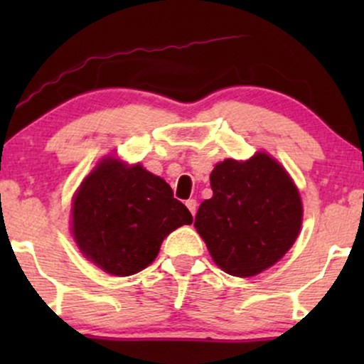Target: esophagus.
<instances>
[{"label":"esophagus","instance_id":"34e87169","mask_svg":"<svg viewBox=\"0 0 364 364\" xmlns=\"http://www.w3.org/2000/svg\"><path fill=\"white\" fill-rule=\"evenodd\" d=\"M186 205H187L188 210H191L192 215H196V212H197V200H196V198H191V200H187Z\"/></svg>","mask_w":364,"mask_h":364}]
</instances>
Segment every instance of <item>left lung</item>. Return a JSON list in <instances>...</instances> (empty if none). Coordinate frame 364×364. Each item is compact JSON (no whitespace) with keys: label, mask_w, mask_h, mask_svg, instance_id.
Returning <instances> with one entry per match:
<instances>
[{"label":"left lung","mask_w":364,"mask_h":364,"mask_svg":"<svg viewBox=\"0 0 364 364\" xmlns=\"http://www.w3.org/2000/svg\"><path fill=\"white\" fill-rule=\"evenodd\" d=\"M212 198L196 215L213 262L233 277H255L295 243L303 220L300 192L280 162L257 152L245 162L225 159L210 173Z\"/></svg>","instance_id":"obj_1"}]
</instances>
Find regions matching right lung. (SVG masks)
Returning a JSON list of instances; mask_svg holds the SVG:
<instances>
[{"label":"right lung","mask_w":364,"mask_h":364,"mask_svg":"<svg viewBox=\"0 0 364 364\" xmlns=\"http://www.w3.org/2000/svg\"><path fill=\"white\" fill-rule=\"evenodd\" d=\"M71 212L79 250L116 277L151 265L164 238L192 223V213L164 178L116 157L102 159L84 178Z\"/></svg>","instance_id":"add662e5"}]
</instances>
